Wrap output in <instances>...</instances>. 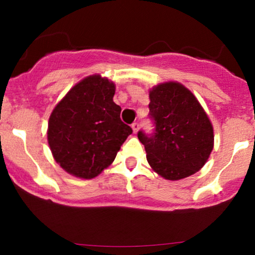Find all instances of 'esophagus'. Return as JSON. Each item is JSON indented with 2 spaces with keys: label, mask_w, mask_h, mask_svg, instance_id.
I'll use <instances>...</instances> for the list:
<instances>
[{
  "label": "esophagus",
  "mask_w": 255,
  "mask_h": 255,
  "mask_svg": "<svg viewBox=\"0 0 255 255\" xmlns=\"http://www.w3.org/2000/svg\"><path fill=\"white\" fill-rule=\"evenodd\" d=\"M131 128H133L134 133H136V131L139 130V122H134V124L131 125Z\"/></svg>",
  "instance_id": "obj_1"
}]
</instances>
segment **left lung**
Masks as SVG:
<instances>
[{
  "label": "left lung",
  "mask_w": 255,
  "mask_h": 255,
  "mask_svg": "<svg viewBox=\"0 0 255 255\" xmlns=\"http://www.w3.org/2000/svg\"><path fill=\"white\" fill-rule=\"evenodd\" d=\"M151 134L137 131L148 164L166 180H181L203 168L213 148V128L189 90L165 83L150 91Z\"/></svg>",
  "instance_id": "1"
}]
</instances>
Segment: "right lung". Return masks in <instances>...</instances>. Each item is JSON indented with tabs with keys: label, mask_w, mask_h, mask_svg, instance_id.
Wrapping results in <instances>:
<instances>
[{
	"label": "right lung",
	"mask_w": 255,
	"mask_h": 255,
	"mask_svg": "<svg viewBox=\"0 0 255 255\" xmlns=\"http://www.w3.org/2000/svg\"><path fill=\"white\" fill-rule=\"evenodd\" d=\"M115 85L101 75L78 83L52 110L48 141L55 160L69 174L93 178L108 168L133 133L114 103Z\"/></svg>",
	"instance_id": "1"
}]
</instances>
